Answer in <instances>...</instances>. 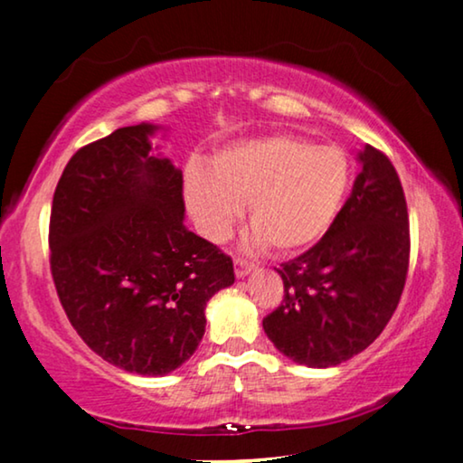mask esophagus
Returning <instances> with one entry per match:
<instances>
[{
  "mask_svg": "<svg viewBox=\"0 0 463 463\" xmlns=\"http://www.w3.org/2000/svg\"><path fill=\"white\" fill-rule=\"evenodd\" d=\"M236 278H246V276H250V273L257 269V267H254L252 263H248V260H244V259H236Z\"/></svg>",
  "mask_w": 463,
  "mask_h": 463,
  "instance_id": "esophagus-1",
  "label": "esophagus"
}]
</instances>
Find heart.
<instances>
[{
	"label": "heart",
	"mask_w": 463,
	"mask_h": 463,
	"mask_svg": "<svg viewBox=\"0 0 463 463\" xmlns=\"http://www.w3.org/2000/svg\"><path fill=\"white\" fill-rule=\"evenodd\" d=\"M353 187V160L338 146L305 137L265 136L230 144L209 169L190 166L184 198L194 223L223 242L248 203L254 246L298 254L319 244L343 213Z\"/></svg>",
	"instance_id": "obj_1"
}]
</instances>
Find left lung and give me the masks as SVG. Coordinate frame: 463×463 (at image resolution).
I'll return each instance as SVG.
<instances>
[{
    "mask_svg": "<svg viewBox=\"0 0 463 463\" xmlns=\"http://www.w3.org/2000/svg\"><path fill=\"white\" fill-rule=\"evenodd\" d=\"M336 225L278 269L284 300L263 330L284 357L334 367L365 351L397 309L410 265V217L399 175L365 144Z\"/></svg>",
    "mask_w": 463,
    "mask_h": 463,
    "instance_id": "left-lung-1",
    "label": "left lung"
}]
</instances>
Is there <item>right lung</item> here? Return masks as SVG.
Returning a JSON list of instances; mask_svg holds the SVG:
<instances>
[{
    "label": "right lung",
    "mask_w": 463,
    "mask_h": 463,
    "mask_svg": "<svg viewBox=\"0 0 463 463\" xmlns=\"http://www.w3.org/2000/svg\"><path fill=\"white\" fill-rule=\"evenodd\" d=\"M139 123L69 160L53 192L50 263L60 303L109 364L166 376L196 353L204 309L233 263L184 225V177ZM158 148V146H156Z\"/></svg>",
    "instance_id": "right-lung-1"
}]
</instances>
